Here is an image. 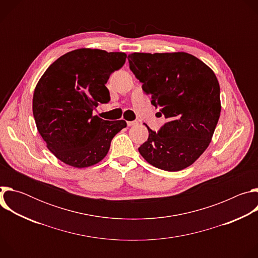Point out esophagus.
Returning a JSON list of instances; mask_svg holds the SVG:
<instances>
[{"label":"esophagus","mask_w":258,"mask_h":258,"mask_svg":"<svg viewBox=\"0 0 258 258\" xmlns=\"http://www.w3.org/2000/svg\"><path fill=\"white\" fill-rule=\"evenodd\" d=\"M137 124H138V121H137V120L127 121V125H128V126H134V125H137Z\"/></svg>","instance_id":"esophagus-1"}]
</instances>
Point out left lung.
Listing matches in <instances>:
<instances>
[{
	"mask_svg": "<svg viewBox=\"0 0 258 258\" xmlns=\"http://www.w3.org/2000/svg\"><path fill=\"white\" fill-rule=\"evenodd\" d=\"M130 68L151 95V104L168 120L149 137L139 152L153 166L178 171L207 149L220 115L219 84L214 72L185 53H133Z\"/></svg>",
	"mask_w": 258,
	"mask_h": 258,
	"instance_id": "obj_1",
	"label": "left lung"
}]
</instances>
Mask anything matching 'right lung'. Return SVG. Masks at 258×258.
<instances>
[{"label": "right lung", "instance_id": "obj_1", "mask_svg": "<svg viewBox=\"0 0 258 258\" xmlns=\"http://www.w3.org/2000/svg\"><path fill=\"white\" fill-rule=\"evenodd\" d=\"M126 54L78 49L58 58L45 71L32 98L36 127L48 149L62 162L84 168L100 162L124 120L93 115L99 103L110 101L106 84L121 68Z\"/></svg>", "mask_w": 258, "mask_h": 258}]
</instances>
